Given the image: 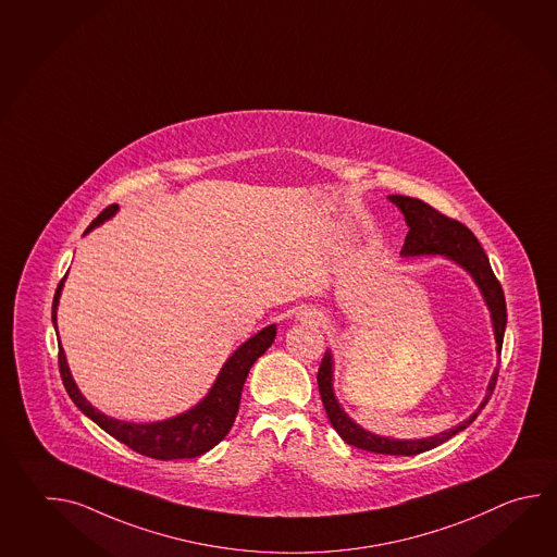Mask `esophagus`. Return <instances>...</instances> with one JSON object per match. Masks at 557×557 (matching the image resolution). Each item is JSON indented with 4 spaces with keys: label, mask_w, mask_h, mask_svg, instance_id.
<instances>
[{
    "label": "esophagus",
    "mask_w": 557,
    "mask_h": 557,
    "mask_svg": "<svg viewBox=\"0 0 557 557\" xmlns=\"http://www.w3.org/2000/svg\"><path fill=\"white\" fill-rule=\"evenodd\" d=\"M299 315H301L304 321H311V323H321V319H323V315H321L319 311H315V309H311V311H301Z\"/></svg>",
    "instance_id": "esophagus-1"
}]
</instances>
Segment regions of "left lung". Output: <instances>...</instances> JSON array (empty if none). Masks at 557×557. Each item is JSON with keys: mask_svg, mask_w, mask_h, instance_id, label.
<instances>
[{"mask_svg": "<svg viewBox=\"0 0 557 557\" xmlns=\"http://www.w3.org/2000/svg\"><path fill=\"white\" fill-rule=\"evenodd\" d=\"M388 200L393 205H397L403 212V216L407 220L409 234L405 238V246L400 250V256L412 258V256H446L448 260L456 261L460 268H465L466 272L472 275V280L476 282L484 301L490 309L492 315V325H494V337H496V351H502V343H504V331H506V299L504 292L499 285L496 275L492 272L488 256L484 248L480 246L476 236L468 230V227L458 222L455 218H448L443 212H438L431 205L422 202L419 198H410V196H398L393 194L388 196ZM498 371H494V375L490 379L488 391L486 397L480 403L478 412L486 407L494 388L498 381ZM319 395L323 400L325 412L330 417L331 426L337 431L341 438L351 446H357L361 450H369L375 455H393V456H414L420 453H426L431 448H436L441 444L450 441L455 434L465 431L468 424H472V420L476 419L478 412H474L470 419L460 422L450 431L441 432L436 436L429 438H419V441H397V438H388V436H379L373 432L364 431L357 422H352L347 412L341 409L335 393H333V359L331 352H325V357L321 359L318 373Z\"/></svg>", "mask_w": 557, "mask_h": 557, "instance_id": "8db88e82", "label": "left lung"}]
</instances>
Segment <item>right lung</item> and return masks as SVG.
I'll return each instance as SVG.
<instances>
[{
  "label": "right lung",
  "instance_id": "1",
  "mask_svg": "<svg viewBox=\"0 0 557 557\" xmlns=\"http://www.w3.org/2000/svg\"><path fill=\"white\" fill-rule=\"evenodd\" d=\"M116 210H119L116 205L104 208L101 214L92 220L87 232L91 227L102 224L104 220H109ZM63 282H65V277L59 282L58 292L53 297L51 319H53L55 330H58L59 296L63 289ZM273 339H275V325L263 327L251 339L239 345L222 367L210 393L194 409L186 410L178 417L160 420V422H148V424L111 419V417L102 414L101 410L95 409L91 403L81 395L73 376L69 373L67 359L61 349V343H59V373H61L63 385H65L71 400L92 422H97L102 431L114 436L119 443L126 444L138 455L157 458V460L196 458V456L208 453L210 448H214L220 441H224V436L232 429L236 414H238L242 388L246 383V376L250 373L251 364L256 363V359L272 347Z\"/></svg>",
  "mask_w": 557,
  "mask_h": 557
}]
</instances>
